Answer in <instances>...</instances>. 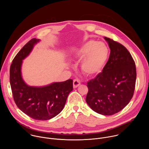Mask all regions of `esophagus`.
<instances>
[{
  "label": "esophagus",
  "instance_id": "obj_1",
  "mask_svg": "<svg viewBox=\"0 0 149 149\" xmlns=\"http://www.w3.org/2000/svg\"><path fill=\"white\" fill-rule=\"evenodd\" d=\"M80 84H81V83H80V81L79 79H75L73 81V87H74V88H77Z\"/></svg>",
  "mask_w": 149,
  "mask_h": 149
}]
</instances>
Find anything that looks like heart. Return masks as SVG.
I'll return each mask as SVG.
<instances>
[{
    "instance_id": "b5f03b06",
    "label": "heart",
    "mask_w": 149,
    "mask_h": 149,
    "mask_svg": "<svg viewBox=\"0 0 149 149\" xmlns=\"http://www.w3.org/2000/svg\"><path fill=\"white\" fill-rule=\"evenodd\" d=\"M79 58L84 56L81 64V70L88 77L100 74L104 68L109 56V49L102 42L89 40L77 53Z\"/></svg>"
}]
</instances>
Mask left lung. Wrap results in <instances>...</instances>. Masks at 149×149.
<instances>
[{
  "label": "left lung",
  "instance_id": "left-lung-1",
  "mask_svg": "<svg viewBox=\"0 0 149 149\" xmlns=\"http://www.w3.org/2000/svg\"><path fill=\"white\" fill-rule=\"evenodd\" d=\"M104 38L110 49L109 59L102 72L88 82L86 102L95 112L111 116L123 110L132 98L136 70L125 47L110 38Z\"/></svg>",
  "mask_w": 149,
  "mask_h": 149
}]
</instances>
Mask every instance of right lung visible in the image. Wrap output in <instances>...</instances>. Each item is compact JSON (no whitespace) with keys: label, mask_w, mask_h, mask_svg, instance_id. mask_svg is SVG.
Returning <instances> with one entry per match:
<instances>
[{"label":"right lung","mask_w":149,"mask_h":149,"mask_svg":"<svg viewBox=\"0 0 149 149\" xmlns=\"http://www.w3.org/2000/svg\"><path fill=\"white\" fill-rule=\"evenodd\" d=\"M39 41L36 38L31 39L15 56L10 68V84L17 107L30 117L44 121L55 117L63 110L73 90V81L70 79L43 87L29 86L26 84L21 72L22 60Z\"/></svg>","instance_id":"obj_1"}]
</instances>
